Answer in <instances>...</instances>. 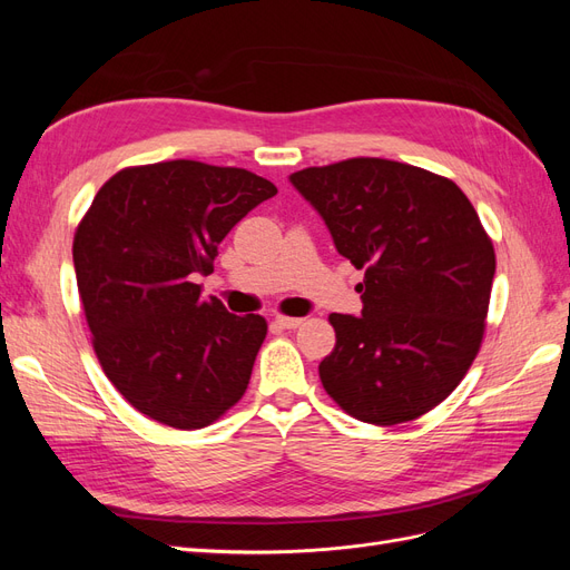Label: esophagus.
<instances>
[{
    "instance_id": "esophagus-1",
    "label": "esophagus",
    "mask_w": 570,
    "mask_h": 570,
    "mask_svg": "<svg viewBox=\"0 0 570 570\" xmlns=\"http://www.w3.org/2000/svg\"><path fill=\"white\" fill-rule=\"evenodd\" d=\"M275 323H278L281 327H287V331H295V327H299L304 323V318H289V316H275Z\"/></svg>"
}]
</instances>
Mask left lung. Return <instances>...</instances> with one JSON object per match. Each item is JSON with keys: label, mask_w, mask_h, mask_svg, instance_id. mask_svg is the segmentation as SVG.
<instances>
[{"label": "left lung", "mask_w": 570, "mask_h": 570, "mask_svg": "<svg viewBox=\"0 0 570 570\" xmlns=\"http://www.w3.org/2000/svg\"><path fill=\"white\" fill-rule=\"evenodd\" d=\"M289 183L366 271L361 316L327 318L337 342L318 366L325 392L364 423L423 416L456 390L485 335L497 262L473 204L450 178L375 157Z\"/></svg>", "instance_id": "1"}]
</instances>
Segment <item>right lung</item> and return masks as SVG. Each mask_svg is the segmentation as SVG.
Segmentation results:
<instances>
[{"mask_svg": "<svg viewBox=\"0 0 570 570\" xmlns=\"http://www.w3.org/2000/svg\"><path fill=\"white\" fill-rule=\"evenodd\" d=\"M273 195L245 168L159 161L118 170L78 223L73 264L95 354L151 421L197 430L243 400L266 318L226 312L193 281L214 273L223 237Z\"/></svg>", "mask_w": 570, "mask_h": 570, "instance_id": "add662e5", "label": "right lung"}]
</instances>
